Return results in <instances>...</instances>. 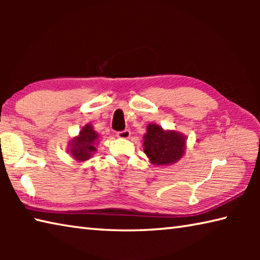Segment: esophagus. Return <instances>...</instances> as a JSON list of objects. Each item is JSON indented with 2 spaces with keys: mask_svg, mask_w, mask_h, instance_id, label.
I'll list each match as a JSON object with an SVG mask.
<instances>
[{
  "mask_svg": "<svg viewBox=\"0 0 260 260\" xmlns=\"http://www.w3.org/2000/svg\"><path fill=\"white\" fill-rule=\"evenodd\" d=\"M117 136H118V138H120V139H128L129 136H131V131L129 129H125V131H122V132H118Z\"/></svg>",
  "mask_w": 260,
  "mask_h": 260,
  "instance_id": "esophagus-1",
  "label": "esophagus"
}]
</instances>
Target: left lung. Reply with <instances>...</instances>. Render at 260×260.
Here are the masks:
<instances>
[{
    "label": "left lung",
    "instance_id": "obj_1",
    "mask_svg": "<svg viewBox=\"0 0 260 260\" xmlns=\"http://www.w3.org/2000/svg\"><path fill=\"white\" fill-rule=\"evenodd\" d=\"M143 151L155 166H169L178 162L187 149L186 135L173 129H164L150 122L143 136Z\"/></svg>",
    "mask_w": 260,
    "mask_h": 260
}]
</instances>
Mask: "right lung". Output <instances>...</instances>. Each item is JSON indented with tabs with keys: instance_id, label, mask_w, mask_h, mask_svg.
Masks as SVG:
<instances>
[{
	"instance_id": "right-lung-1",
	"label": "right lung",
	"mask_w": 260,
	"mask_h": 260,
	"mask_svg": "<svg viewBox=\"0 0 260 260\" xmlns=\"http://www.w3.org/2000/svg\"><path fill=\"white\" fill-rule=\"evenodd\" d=\"M100 142V135L94 129L91 124L82 126L81 131L77 136L70 141L68 144V152L77 161H86L94 156L98 151V144Z\"/></svg>"
}]
</instances>
